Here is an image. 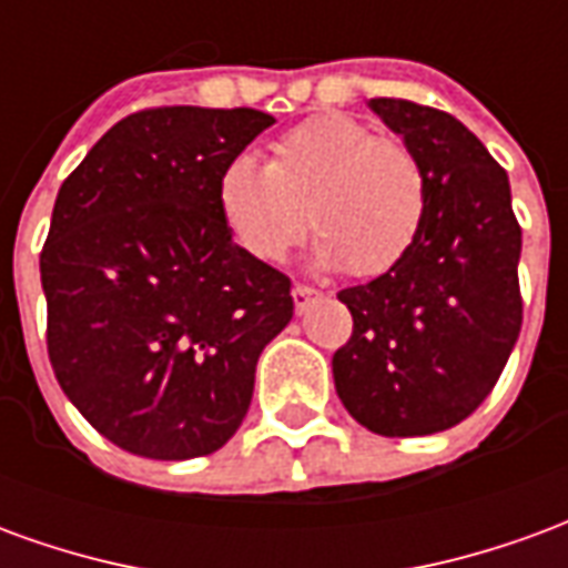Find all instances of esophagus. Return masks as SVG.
<instances>
[{
	"label": "esophagus",
	"mask_w": 568,
	"mask_h": 568,
	"mask_svg": "<svg viewBox=\"0 0 568 568\" xmlns=\"http://www.w3.org/2000/svg\"><path fill=\"white\" fill-rule=\"evenodd\" d=\"M292 297H295V307L304 310L313 297H320V288H313V285L307 283H297L295 288H292Z\"/></svg>",
	"instance_id": "34e87169"
}]
</instances>
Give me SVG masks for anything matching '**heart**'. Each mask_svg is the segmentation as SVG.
<instances>
[{"instance_id":"1","label":"heart","mask_w":568,"mask_h":568,"mask_svg":"<svg viewBox=\"0 0 568 568\" xmlns=\"http://www.w3.org/2000/svg\"><path fill=\"white\" fill-rule=\"evenodd\" d=\"M215 200L227 234L246 255L280 264L310 231L316 258L349 276H383L407 258L426 222V175L395 136H374L358 118L325 112L267 149V163L236 154Z\"/></svg>"}]
</instances>
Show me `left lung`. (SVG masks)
Returning a JSON list of instances; mask_svg holds the SVG:
<instances>
[{
  "mask_svg": "<svg viewBox=\"0 0 568 568\" xmlns=\"http://www.w3.org/2000/svg\"><path fill=\"white\" fill-rule=\"evenodd\" d=\"M371 109L417 154L426 222L398 267L337 292L353 334L334 386L374 435H435L484 405L517 344L520 224L508 173L463 121L393 97Z\"/></svg>",
  "mask_w": 568,
  "mask_h": 568,
  "instance_id": "left-lung-1",
  "label": "left lung"
}]
</instances>
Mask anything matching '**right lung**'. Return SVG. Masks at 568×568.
<instances>
[{
	"instance_id": "obj_1",
	"label": "right lung",
	"mask_w": 568,
	"mask_h": 568,
	"mask_svg": "<svg viewBox=\"0 0 568 568\" xmlns=\"http://www.w3.org/2000/svg\"><path fill=\"white\" fill-rule=\"evenodd\" d=\"M271 124L258 109H142L60 185L39 258L48 358L81 417L133 456L224 447L295 313L292 280L236 246L215 200L224 163Z\"/></svg>"
}]
</instances>
